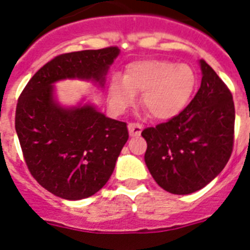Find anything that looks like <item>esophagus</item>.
Masks as SVG:
<instances>
[{
    "mask_svg": "<svg viewBox=\"0 0 250 250\" xmlns=\"http://www.w3.org/2000/svg\"><path fill=\"white\" fill-rule=\"evenodd\" d=\"M127 129H129V134L131 136H139L143 130V125L139 123H130L127 125Z\"/></svg>",
    "mask_w": 250,
    "mask_h": 250,
    "instance_id": "34e87169",
    "label": "esophagus"
}]
</instances>
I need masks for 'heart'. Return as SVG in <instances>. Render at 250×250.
<instances>
[{
	"mask_svg": "<svg viewBox=\"0 0 250 250\" xmlns=\"http://www.w3.org/2000/svg\"><path fill=\"white\" fill-rule=\"evenodd\" d=\"M195 83V72L189 65L149 59L127 65L124 81H112L109 92L112 105L119 110L126 109L135 101L136 92H143L141 103L147 114L164 121L187 107Z\"/></svg>",
	"mask_w": 250,
	"mask_h": 250,
	"instance_id": "obj_1",
	"label": "heart"
}]
</instances>
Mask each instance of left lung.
<instances>
[{
    "instance_id": "8db88e82",
    "label": "left lung",
    "mask_w": 250,
    "mask_h": 250,
    "mask_svg": "<svg viewBox=\"0 0 250 250\" xmlns=\"http://www.w3.org/2000/svg\"><path fill=\"white\" fill-rule=\"evenodd\" d=\"M202 83L175 118L146 127L145 163L164 190L185 195L200 190L224 169L233 151V95L210 66L200 60Z\"/></svg>"
}]
</instances>
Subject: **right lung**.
Wrapping results in <instances>:
<instances>
[{
  "label": "right lung",
  "instance_id": "1",
  "mask_svg": "<svg viewBox=\"0 0 250 250\" xmlns=\"http://www.w3.org/2000/svg\"><path fill=\"white\" fill-rule=\"evenodd\" d=\"M119 51L109 46L59 55L31 77L17 100L15 127L28 171L62 199H85L100 190L129 131L126 123L106 118L90 105L60 107L52 98V83L79 77L103 86Z\"/></svg>",
  "mask_w": 250,
  "mask_h": 250
}]
</instances>
